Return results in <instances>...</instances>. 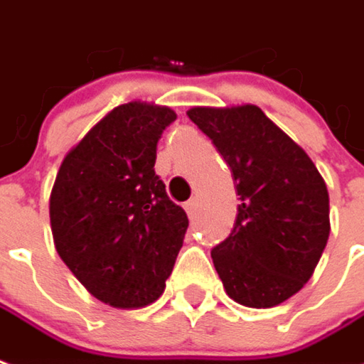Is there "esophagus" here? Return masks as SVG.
<instances>
[{"label": "esophagus", "mask_w": 364, "mask_h": 364, "mask_svg": "<svg viewBox=\"0 0 364 364\" xmlns=\"http://www.w3.org/2000/svg\"><path fill=\"white\" fill-rule=\"evenodd\" d=\"M195 207H197V200H195V199H191V200H187V203H185V210H187V215H189V217H193V213H195Z\"/></svg>", "instance_id": "obj_1"}]
</instances>
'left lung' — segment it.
<instances>
[{"label":"left lung","instance_id":"8db88e82","mask_svg":"<svg viewBox=\"0 0 364 364\" xmlns=\"http://www.w3.org/2000/svg\"><path fill=\"white\" fill-rule=\"evenodd\" d=\"M240 195L235 228L210 256L226 294L274 307L306 286L329 238V193L314 161L252 104L191 108Z\"/></svg>","mask_w":364,"mask_h":364}]
</instances>
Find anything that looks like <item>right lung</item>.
Segmentation results:
<instances>
[{
  "label": "right lung",
  "mask_w": 364,
  "mask_h": 364,
  "mask_svg": "<svg viewBox=\"0 0 364 364\" xmlns=\"http://www.w3.org/2000/svg\"><path fill=\"white\" fill-rule=\"evenodd\" d=\"M165 106L129 102L106 114L63 159L50 191L58 256L96 299L134 309L164 294L189 226L156 175Z\"/></svg>",
  "instance_id": "obj_1"
}]
</instances>
